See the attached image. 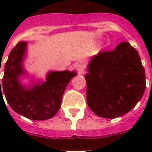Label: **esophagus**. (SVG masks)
Returning <instances> with one entry per match:
<instances>
[{"label": "esophagus", "instance_id": "34e87169", "mask_svg": "<svg viewBox=\"0 0 152 152\" xmlns=\"http://www.w3.org/2000/svg\"><path fill=\"white\" fill-rule=\"evenodd\" d=\"M75 68H76V71L78 72L79 73H82L84 69V66H83L82 64H76L75 65Z\"/></svg>", "mask_w": 152, "mask_h": 152}]
</instances>
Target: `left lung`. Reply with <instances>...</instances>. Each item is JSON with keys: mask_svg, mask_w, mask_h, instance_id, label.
Instances as JSON below:
<instances>
[{"mask_svg": "<svg viewBox=\"0 0 152 152\" xmlns=\"http://www.w3.org/2000/svg\"><path fill=\"white\" fill-rule=\"evenodd\" d=\"M87 102L96 114L116 118L129 112L141 99L145 72L137 51L128 42L113 50L99 52L88 64Z\"/></svg>", "mask_w": 152, "mask_h": 152, "instance_id": "left-lung-1", "label": "left lung"}]
</instances>
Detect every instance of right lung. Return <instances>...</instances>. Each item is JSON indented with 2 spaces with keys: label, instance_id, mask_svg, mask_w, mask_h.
I'll return each mask as SVG.
<instances>
[{
  "label": "right lung",
  "instance_id": "add662e5",
  "mask_svg": "<svg viewBox=\"0 0 152 152\" xmlns=\"http://www.w3.org/2000/svg\"><path fill=\"white\" fill-rule=\"evenodd\" d=\"M27 42H19L9 53L4 65L0 97L5 99L13 110L31 120L42 121L53 118L59 110L62 96L75 72H50L45 83L27 88L20 83L19 76L24 74L23 60ZM4 99V98H3Z\"/></svg>",
  "mask_w": 152,
  "mask_h": 152
}]
</instances>
